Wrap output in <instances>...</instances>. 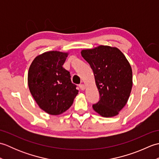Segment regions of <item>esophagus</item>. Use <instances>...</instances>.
Listing matches in <instances>:
<instances>
[{
	"mask_svg": "<svg viewBox=\"0 0 159 159\" xmlns=\"http://www.w3.org/2000/svg\"><path fill=\"white\" fill-rule=\"evenodd\" d=\"M79 87H80V89L83 91L85 89V85H83V84H80V85H79Z\"/></svg>",
	"mask_w": 159,
	"mask_h": 159,
	"instance_id": "obj_1",
	"label": "esophagus"
}]
</instances>
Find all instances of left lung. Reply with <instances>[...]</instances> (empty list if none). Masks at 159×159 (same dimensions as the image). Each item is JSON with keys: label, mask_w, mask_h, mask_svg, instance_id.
<instances>
[{"label": "left lung", "mask_w": 159, "mask_h": 159, "mask_svg": "<svg viewBox=\"0 0 159 159\" xmlns=\"http://www.w3.org/2000/svg\"><path fill=\"white\" fill-rule=\"evenodd\" d=\"M80 53L92 67L100 93L93 110L104 117L117 116L127 103L133 87L130 63L116 47L100 45Z\"/></svg>", "instance_id": "1"}]
</instances>
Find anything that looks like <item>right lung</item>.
<instances>
[{"label":"right lung","instance_id":"1","mask_svg":"<svg viewBox=\"0 0 159 159\" xmlns=\"http://www.w3.org/2000/svg\"><path fill=\"white\" fill-rule=\"evenodd\" d=\"M68 52H43L33 59L28 72V85L41 109L59 116L69 109L79 90L71 81L70 72L63 67Z\"/></svg>","mask_w":159,"mask_h":159}]
</instances>
